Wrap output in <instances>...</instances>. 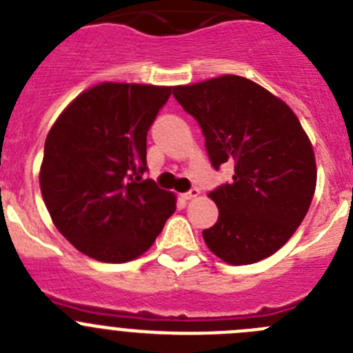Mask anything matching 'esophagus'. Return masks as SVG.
Here are the masks:
<instances>
[{
    "mask_svg": "<svg viewBox=\"0 0 353 353\" xmlns=\"http://www.w3.org/2000/svg\"><path fill=\"white\" fill-rule=\"evenodd\" d=\"M199 193H200L199 188H192L190 192L183 193V195H181V199H183V200H192V199H195V196H199Z\"/></svg>",
    "mask_w": 353,
    "mask_h": 353,
    "instance_id": "34e87169",
    "label": "esophagus"
}]
</instances>
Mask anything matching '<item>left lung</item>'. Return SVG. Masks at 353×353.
Instances as JSON below:
<instances>
[{
  "label": "left lung",
  "instance_id": "1",
  "mask_svg": "<svg viewBox=\"0 0 353 353\" xmlns=\"http://www.w3.org/2000/svg\"><path fill=\"white\" fill-rule=\"evenodd\" d=\"M199 121L214 169L230 161L232 183L209 193L219 209L203 230L210 251L228 265H251L276 252L301 225L317 184L310 139L291 108L236 74L174 87Z\"/></svg>",
  "mask_w": 353,
  "mask_h": 353
}]
</instances>
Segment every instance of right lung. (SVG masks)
Masks as SVG:
<instances>
[{
	"label": "right lung",
	"mask_w": 353,
	"mask_h": 353,
	"mask_svg": "<svg viewBox=\"0 0 353 353\" xmlns=\"http://www.w3.org/2000/svg\"><path fill=\"white\" fill-rule=\"evenodd\" d=\"M172 87L101 83L81 92L48 132L39 188L52 221L102 263L139 258L176 210L174 193L143 179L146 136Z\"/></svg>",
	"instance_id": "add662e5"
}]
</instances>
